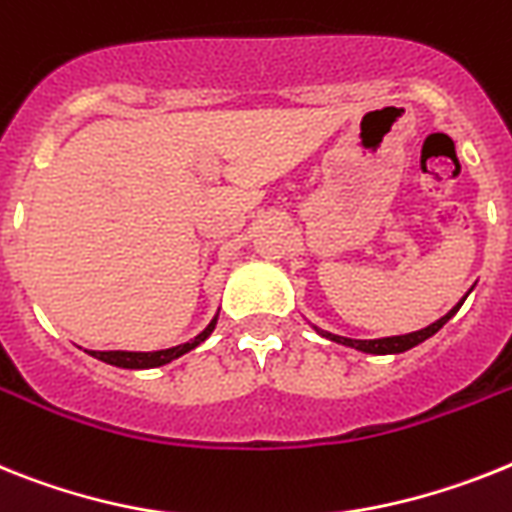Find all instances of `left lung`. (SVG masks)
Segmentation results:
<instances>
[{
    "label": "left lung",
    "instance_id": "1",
    "mask_svg": "<svg viewBox=\"0 0 512 512\" xmlns=\"http://www.w3.org/2000/svg\"><path fill=\"white\" fill-rule=\"evenodd\" d=\"M474 291V286L466 291V296ZM466 296H463L461 302L455 304L453 309H450L448 315H442L440 320H435L432 325H427V328L422 330H414V333H406V336H388V338H372V341H359V338H346V336H336V333H328V330H320L317 325H312V328L317 330V336L328 338V341L333 343H341V346H349V349H356L362 351V354H375V356H385V354H403V351L414 349V346H419V343H424L427 338H432L437 333V330L445 325L448 320H453L455 312L463 307V302H466Z\"/></svg>",
    "mask_w": 512,
    "mask_h": 512
}]
</instances>
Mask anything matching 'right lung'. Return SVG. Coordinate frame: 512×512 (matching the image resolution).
<instances>
[{"mask_svg":"<svg viewBox=\"0 0 512 512\" xmlns=\"http://www.w3.org/2000/svg\"><path fill=\"white\" fill-rule=\"evenodd\" d=\"M221 312V309H218ZM218 312L213 315V320L205 325L195 338H190L187 343H179V346H171V349H161V351H88L93 359H101V362L111 364V367H122V369H153V367H163V364L174 362L179 356H184L187 351L197 349L205 338L216 330L218 322Z\"/></svg>","mask_w":512,"mask_h":512,"instance_id":"add662e5","label":"right lung"}]
</instances>
